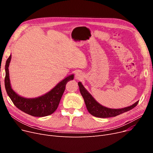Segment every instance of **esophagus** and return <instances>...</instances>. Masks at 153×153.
<instances>
[{"label": "esophagus", "mask_w": 153, "mask_h": 153, "mask_svg": "<svg viewBox=\"0 0 153 153\" xmlns=\"http://www.w3.org/2000/svg\"><path fill=\"white\" fill-rule=\"evenodd\" d=\"M82 77H83V75H82V73L81 72L77 71V72H76V74H75V78H76V79L80 80V79H81Z\"/></svg>", "instance_id": "esophagus-1"}]
</instances>
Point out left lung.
Listing matches in <instances>:
<instances>
[{"mask_svg":"<svg viewBox=\"0 0 153 153\" xmlns=\"http://www.w3.org/2000/svg\"><path fill=\"white\" fill-rule=\"evenodd\" d=\"M78 85L79 87L80 92H81L84 100L87 110L89 111L92 115L95 117L108 118L116 117L133 109L136 106L139 102L137 101L133 104L132 105L123 108L115 109L107 108L100 105L98 102L96 101L95 99L92 97V95L86 90V89H85V87L81 82H78Z\"/></svg>","mask_w":153,"mask_h":153,"instance_id":"left-lung-1","label":"left lung"}]
</instances>
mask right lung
I'll list each match as a JSON object with an SVG mask.
<instances>
[{
  "mask_svg": "<svg viewBox=\"0 0 153 153\" xmlns=\"http://www.w3.org/2000/svg\"><path fill=\"white\" fill-rule=\"evenodd\" d=\"M11 54L7 59L5 66V87L6 92L14 105L25 113L33 117H46L54 113L57 109L66 85L73 80L74 74H71L62 80L55 87L45 94L35 98H26L16 93L11 87L9 67L11 61Z\"/></svg>",
  "mask_w": 153,
  "mask_h": 153,
  "instance_id": "right-lung-1",
  "label": "right lung"
}]
</instances>
